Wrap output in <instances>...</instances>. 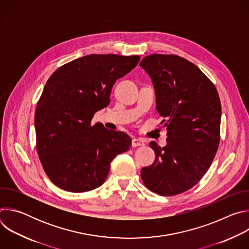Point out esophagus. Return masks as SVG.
<instances>
[{"label": "esophagus", "mask_w": 249, "mask_h": 249, "mask_svg": "<svg viewBox=\"0 0 249 249\" xmlns=\"http://www.w3.org/2000/svg\"><path fill=\"white\" fill-rule=\"evenodd\" d=\"M145 146V141L142 139L134 138L132 140V147H144Z\"/></svg>", "instance_id": "obj_1"}]
</instances>
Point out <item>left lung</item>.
I'll use <instances>...</instances> for the list:
<instances>
[{
	"label": "left lung",
	"instance_id": "1",
	"mask_svg": "<svg viewBox=\"0 0 249 249\" xmlns=\"http://www.w3.org/2000/svg\"><path fill=\"white\" fill-rule=\"evenodd\" d=\"M155 88L157 110L165 120L167 144L150 147L156 160L143 167L146 187L162 196L196 185L219 148L222 107L219 93L202 71L176 55L152 54L140 62Z\"/></svg>",
	"mask_w": 249,
	"mask_h": 249
}]
</instances>
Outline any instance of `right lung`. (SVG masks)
<instances>
[{
  "label": "right lung",
  "instance_id": "right-lung-1",
  "mask_svg": "<svg viewBox=\"0 0 249 249\" xmlns=\"http://www.w3.org/2000/svg\"><path fill=\"white\" fill-rule=\"evenodd\" d=\"M139 60L138 55H87L63 65L47 81L35 110L36 149L59 188L79 193L99 187L113 159L129 150L127 134L91 120L109 104L116 80Z\"/></svg>",
  "mask_w": 249,
  "mask_h": 249
}]
</instances>
